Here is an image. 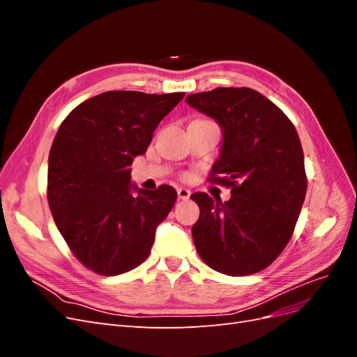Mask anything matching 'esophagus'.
Listing matches in <instances>:
<instances>
[{"label":"esophagus","mask_w":357,"mask_h":357,"mask_svg":"<svg viewBox=\"0 0 357 357\" xmlns=\"http://www.w3.org/2000/svg\"><path fill=\"white\" fill-rule=\"evenodd\" d=\"M177 195H178L180 199L186 201V199H189V197H190V190L186 189V188H178V189H177Z\"/></svg>","instance_id":"34e87169"}]
</instances>
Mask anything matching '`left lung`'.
Segmentation results:
<instances>
[{"label": "left lung", "mask_w": 357, "mask_h": 357, "mask_svg": "<svg viewBox=\"0 0 357 357\" xmlns=\"http://www.w3.org/2000/svg\"><path fill=\"white\" fill-rule=\"evenodd\" d=\"M193 109L219 122L220 158L210 183L231 188L222 202L197 192L192 226L197 252L210 268L241 277L262 271L291 238L307 193L301 139L290 119L250 88H215L188 95Z\"/></svg>", "instance_id": "left-lung-1"}]
</instances>
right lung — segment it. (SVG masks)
<instances>
[{"label": "right lung", "mask_w": 357, "mask_h": 357, "mask_svg": "<svg viewBox=\"0 0 357 357\" xmlns=\"http://www.w3.org/2000/svg\"><path fill=\"white\" fill-rule=\"evenodd\" d=\"M183 96L109 91L61 123L49 153L47 201L70 250L91 271L128 273L152 250L177 192L162 185L132 195L129 165L146 153L156 126Z\"/></svg>", "instance_id": "obj_1"}]
</instances>
